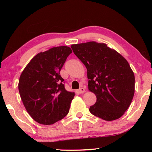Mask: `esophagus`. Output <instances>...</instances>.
<instances>
[{
	"label": "esophagus",
	"mask_w": 152,
	"mask_h": 152,
	"mask_svg": "<svg viewBox=\"0 0 152 152\" xmlns=\"http://www.w3.org/2000/svg\"><path fill=\"white\" fill-rule=\"evenodd\" d=\"M84 91H85V89H84V88H80V89H78V91H77V92H78L79 94L83 93V92H84Z\"/></svg>",
	"instance_id": "1"
}]
</instances>
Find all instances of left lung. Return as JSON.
I'll list each match as a JSON object with an SVG mask.
<instances>
[{
  "label": "left lung",
  "mask_w": 152,
  "mask_h": 152,
  "mask_svg": "<svg viewBox=\"0 0 152 152\" xmlns=\"http://www.w3.org/2000/svg\"><path fill=\"white\" fill-rule=\"evenodd\" d=\"M71 48L86 66L88 89L96 96L90 112L105 121L119 119L132 103L135 92V76L127 61L105 43L90 42Z\"/></svg>",
  "instance_id": "left-lung-1"
}]
</instances>
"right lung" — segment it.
<instances>
[{
    "mask_svg": "<svg viewBox=\"0 0 152 152\" xmlns=\"http://www.w3.org/2000/svg\"><path fill=\"white\" fill-rule=\"evenodd\" d=\"M72 52L68 46H60L38 53L20 76L19 91L23 103L40 124H53L69 112L74 93L66 91L60 72Z\"/></svg>",
    "mask_w": 152,
    "mask_h": 152,
    "instance_id": "obj_1",
    "label": "right lung"
}]
</instances>
